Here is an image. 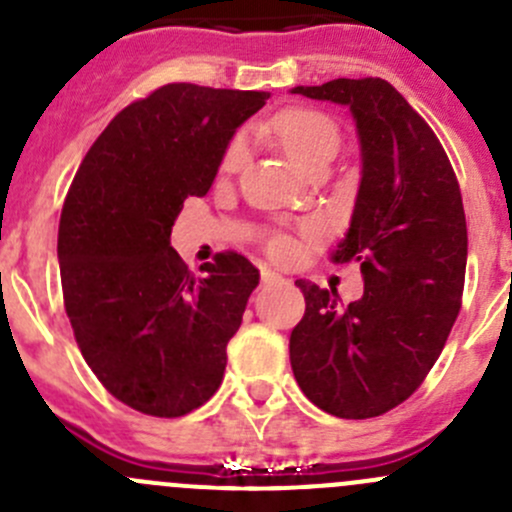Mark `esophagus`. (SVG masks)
<instances>
[{"mask_svg":"<svg viewBox=\"0 0 512 512\" xmlns=\"http://www.w3.org/2000/svg\"><path fill=\"white\" fill-rule=\"evenodd\" d=\"M260 277H262V282H275V280H280V275H277L275 270H270V267H262Z\"/></svg>","mask_w":512,"mask_h":512,"instance_id":"esophagus-1","label":"esophagus"}]
</instances>
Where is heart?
I'll use <instances>...</instances> for the list:
<instances>
[{
    "mask_svg": "<svg viewBox=\"0 0 512 512\" xmlns=\"http://www.w3.org/2000/svg\"><path fill=\"white\" fill-rule=\"evenodd\" d=\"M257 135L265 140L277 142L287 157L300 170L312 172L315 167L330 165L340 147V127L330 114L310 107H285L272 114L262 124H257ZM245 165V145L242 140H232L222 157V170L237 172ZM272 255L287 257L295 255V245L287 237H275L270 242Z\"/></svg>",
    "mask_w": 512,
    "mask_h": 512,
    "instance_id": "obj_1",
    "label": "heart"
}]
</instances>
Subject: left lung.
I'll list each match as a JSON object with an SVG mask.
<instances>
[{
	"label": "left lung",
	"mask_w": 512,
	"mask_h": 512,
	"mask_svg": "<svg viewBox=\"0 0 512 512\" xmlns=\"http://www.w3.org/2000/svg\"><path fill=\"white\" fill-rule=\"evenodd\" d=\"M292 94L345 104L362 177L350 230L332 262H357L360 300L297 280L305 315L290 335L295 380L335 418L365 420L408 400L443 352L468 262L463 197L443 145L380 77L332 79Z\"/></svg>",
	"instance_id": "left-lung-1"
}]
</instances>
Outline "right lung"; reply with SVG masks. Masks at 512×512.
<instances>
[{"mask_svg":"<svg viewBox=\"0 0 512 512\" xmlns=\"http://www.w3.org/2000/svg\"><path fill=\"white\" fill-rule=\"evenodd\" d=\"M267 97L165 84L107 124L67 192L57 257L74 340L104 388L145 415L192 413L225 375L227 342L260 272L220 252L195 277L170 235Z\"/></svg>","mask_w":512,"mask_h":512,"instance_id":"obj_1","label":"right lung"}]
</instances>
